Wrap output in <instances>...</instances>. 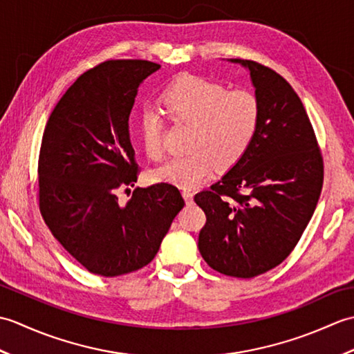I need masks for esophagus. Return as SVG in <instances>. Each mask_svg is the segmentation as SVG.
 Masks as SVG:
<instances>
[{
	"instance_id": "esophagus-1",
	"label": "esophagus",
	"mask_w": 354,
	"mask_h": 354,
	"mask_svg": "<svg viewBox=\"0 0 354 354\" xmlns=\"http://www.w3.org/2000/svg\"><path fill=\"white\" fill-rule=\"evenodd\" d=\"M183 196H184L187 204H190V202L193 201V192L190 189H184L183 190Z\"/></svg>"
}]
</instances>
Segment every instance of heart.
Instances as JSON below:
<instances>
[{
    "label": "heart",
    "mask_w": 354,
    "mask_h": 354,
    "mask_svg": "<svg viewBox=\"0 0 354 354\" xmlns=\"http://www.w3.org/2000/svg\"><path fill=\"white\" fill-rule=\"evenodd\" d=\"M161 103L171 120L192 126L189 153L175 156L156 167L152 178L160 183L196 185L216 170L236 165L250 150L259 132L261 106L246 89H228L217 82L183 76L165 89ZM162 124L153 112L140 120V135L146 155H162Z\"/></svg>",
    "instance_id": "heart-1"
}]
</instances>
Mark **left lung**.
<instances>
[{
	"label": "left lung",
	"instance_id": "1",
	"mask_svg": "<svg viewBox=\"0 0 354 354\" xmlns=\"http://www.w3.org/2000/svg\"><path fill=\"white\" fill-rule=\"evenodd\" d=\"M261 106L246 155L221 181L194 196L207 222L199 252L209 268L252 278L280 265L297 246L317 208L324 164L309 115L280 74L243 59Z\"/></svg>",
	"mask_w": 354,
	"mask_h": 354
}]
</instances>
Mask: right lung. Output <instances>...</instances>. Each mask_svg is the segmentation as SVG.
<instances>
[{"label": "right lung", "instance_id": "add662e5", "mask_svg": "<svg viewBox=\"0 0 354 354\" xmlns=\"http://www.w3.org/2000/svg\"><path fill=\"white\" fill-rule=\"evenodd\" d=\"M161 65L106 61L66 89L39 152V209L51 234L89 272L117 277L153 260L184 199L175 185L117 193L137 183L129 115L138 86ZM127 190V189H126Z\"/></svg>", "mask_w": 354, "mask_h": 354}]
</instances>
